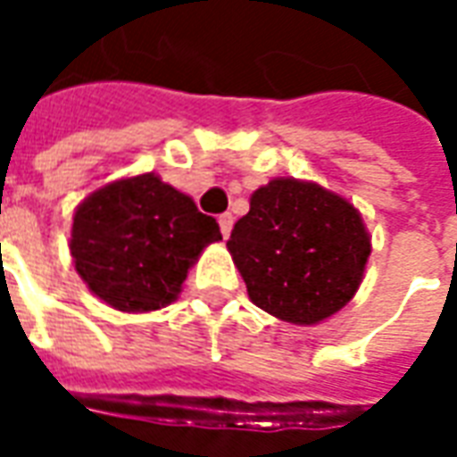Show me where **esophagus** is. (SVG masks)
Instances as JSON below:
<instances>
[{
	"label": "esophagus",
	"instance_id": "esophagus-1",
	"mask_svg": "<svg viewBox=\"0 0 457 457\" xmlns=\"http://www.w3.org/2000/svg\"><path fill=\"white\" fill-rule=\"evenodd\" d=\"M220 222V232H222V237H229V232H232V222H235V218H232V212H222L218 218Z\"/></svg>",
	"mask_w": 457,
	"mask_h": 457
}]
</instances>
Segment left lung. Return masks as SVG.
<instances>
[{
    "label": "left lung",
    "mask_w": 457,
    "mask_h": 457,
    "mask_svg": "<svg viewBox=\"0 0 457 457\" xmlns=\"http://www.w3.org/2000/svg\"><path fill=\"white\" fill-rule=\"evenodd\" d=\"M228 249L254 306L313 326L354 296L370 235L345 198L316 183L277 179L254 190Z\"/></svg>",
    "instance_id": "8db88e82"
}]
</instances>
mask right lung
Returning a JSON list of instances; mask_svg holds the SVG:
<instances>
[{
  "label": "right lung",
  "mask_w": 457,
  "mask_h": 457,
  "mask_svg": "<svg viewBox=\"0 0 457 457\" xmlns=\"http://www.w3.org/2000/svg\"><path fill=\"white\" fill-rule=\"evenodd\" d=\"M222 239L215 218L154 173L114 180L75 210L71 254L95 296L117 311L169 306L190 264Z\"/></svg>",
  "instance_id": "add662e5"
}]
</instances>
